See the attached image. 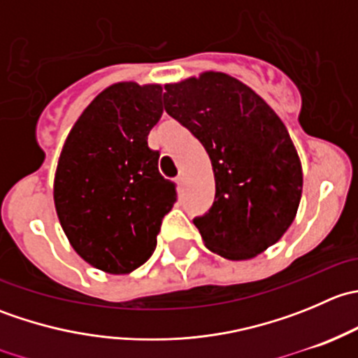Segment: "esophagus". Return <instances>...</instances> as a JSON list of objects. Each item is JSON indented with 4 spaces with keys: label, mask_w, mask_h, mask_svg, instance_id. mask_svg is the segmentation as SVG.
Instances as JSON below:
<instances>
[{
    "label": "esophagus",
    "mask_w": 358,
    "mask_h": 358,
    "mask_svg": "<svg viewBox=\"0 0 358 358\" xmlns=\"http://www.w3.org/2000/svg\"><path fill=\"white\" fill-rule=\"evenodd\" d=\"M176 183H178V187H183V183H185V175H183V173H180V175L176 176Z\"/></svg>",
    "instance_id": "1"
}]
</instances>
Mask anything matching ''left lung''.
I'll use <instances>...</instances> for the list:
<instances>
[{
	"label": "left lung",
	"mask_w": 358,
	"mask_h": 358,
	"mask_svg": "<svg viewBox=\"0 0 358 358\" xmlns=\"http://www.w3.org/2000/svg\"><path fill=\"white\" fill-rule=\"evenodd\" d=\"M164 109L204 145L215 202L194 218L206 248L249 259L273 246L298 211L301 162L279 115L249 86L223 72L164 85Z\"/></svg>",
	"instance_id": "1"
}]
</instances>
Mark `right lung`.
<instances>
[{"label": "right lung", "mask_w": 358, "mask_h": 358, "mask_svg": "<svg viewBox=\"0 0 358 358\" xmlns=\"http://www.w3.org/2000/svg\"><path fill=\"white\" fill-rule=\"evenodd\" d=\"M162 115V86L115 83L83 110L57 164L53 201L69 243L107 273L152 256L175 183L159 173L147 136Z\"/></svg>", "instance_id": "1"}]
</instances>
